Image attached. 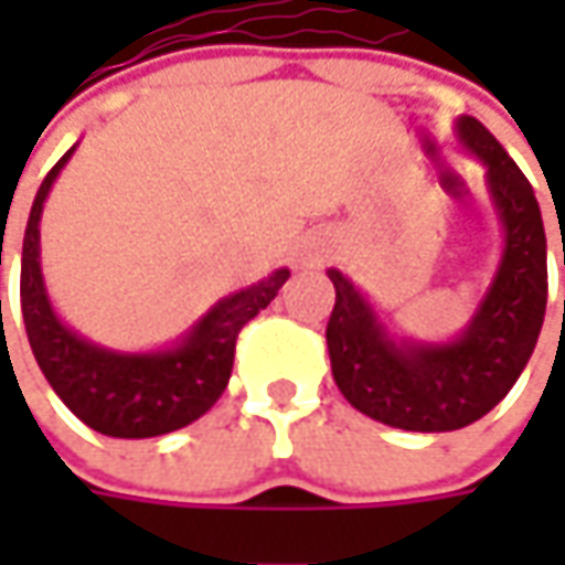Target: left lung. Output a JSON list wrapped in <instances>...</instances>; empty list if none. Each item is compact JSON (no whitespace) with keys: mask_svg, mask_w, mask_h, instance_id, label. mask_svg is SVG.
I'll use <instances>...</instances> for the list:
<instances>
[{"mask_svg":"<svg viewBox=\"0 0 565 565\" xmlns=\"http://www.w3.org/2000/svg\"><path fill=\"white\" fill-rule=\"evenodd\" d=\"M452 131L484 166L503 232L497 270L466 327L449 339L396 333L364 289L337 267L327 270L337 289L327 349L339 393L361 415L418 434L484 418L525 371L547 308V238L534 188L481 121L459 116Z\"/></svg>","mask_w":565,"mask_h":565,"instance_id":"1","label":"left lung"}]
</instances>
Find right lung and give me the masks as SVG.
<instances>
[{
    "instance_id": "add662e5",
    "label": "right lung",
    "mask_w": 565,
    "mask_h": 565,
    "mask_svg": "<svg viewBox=\"0 0 565 565\" xmlns=\"http://www.w3.org/2000/svg\"><path fill=\"white\" fill-rule=\"evenodd\" d=\"M75 150L77 143L43 179L24 228L21 315H24L33 359L40 364L43 377L50 380L55 396L99 434L121 440L172 434L185 424L198 422L223 396L232 377L238 330L276 298L282 282L289 279V267H279L245 289L220 298L182 337H175L163 349L121 352L81 337L55 311L40 264L43 204Z\"/></svg>"
}]
</instances>
